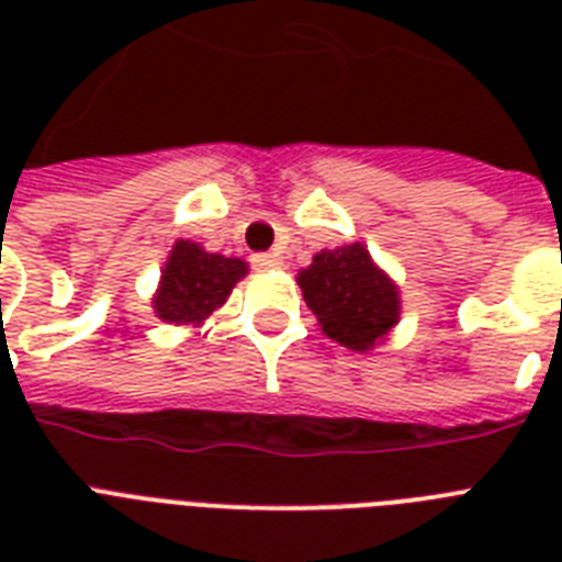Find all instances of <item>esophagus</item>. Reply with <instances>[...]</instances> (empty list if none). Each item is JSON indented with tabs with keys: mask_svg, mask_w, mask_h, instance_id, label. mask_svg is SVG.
<instances>
[{
	"mask_svg": "<svg viewBox=\"0 0 562 562\" xmlns=\"http://www.w3.org/2000/svg\"><path fill=\"white\" fill-rule=\"evenodd\" d=\"M254 262L259 265V268H280L282 256L280 254H256Z\"/></svg>",
	"mask_w": 562,
	"mask_h": 562,
	"instance_id": "1",
	"label": "esophagus"
}]
</instances>
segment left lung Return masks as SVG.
I'll use <instances>...</instances> for the list:
<instances>
[{
    "label": "left lung",
    "instance_id": "1",
    "mask_svg": "<svg viewBox=\"0 0 562 562\" xmlns=\"http://www.w3.org/2000/svg\"><path fill=\"white\" fill-rule=\"evenodd\" d=\"M297 282L324 333L350 350H370L400 321V294L361 245L321 250Z\"/></svg>",
    "mask_w": 562,
    "mask_h": 562
}]
</instances>
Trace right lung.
<instances>
[{"mask_svg": "<svg viewBox=\"0 0 562 562\" xmlns=\"http://www.w3.org/2000/svg\"><path fill=\"white\" fill-rule=\"evenodd\" d=\"M245 271L241 259L206 254L192 241H178L162 271L154 308L166 324H201L227 300Z\"/></svg>", "mask_w": 562, "mask_h": 562, "instance_id": "obj_1", "label": "right lung"}]
</instances>
